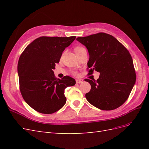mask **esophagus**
Wrapping results in <instances>:
<instances>
[{"label":"esophagus","instance_id":"34e87169","mask_svg":"<svg viewBox=\"0 0 149 149\" xmlns=\"http://www.w3.org/2000/svg\"><path fill=\"white\" fill-rule=\"evenodd\" d=\"M83 82V79H76V83L77 84H79V83H82Z\"/></svg>","mask_w":149,"mask_h":149}]
</instances>
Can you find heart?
<instances>
[{"label": "heart", "mask_w": 149, "mask_h": 149, "mask_svg": "<svg viewBox=\"0 0 149 149\" xmlns=\"http://www.w3.org/2000/svg\"><path fill=\"white\" fill-rule=\"evenodd\" d=\"M83 48H83V47H76V48H75V49H74L75 53H78L79 52H80V51L81 50V49H83Z\"/></svg>", "instance_id": "obj_1"}]
</instances>
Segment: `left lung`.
Here are the masks:
<instances>
[{"instance_id": "obj_1", "label": "left lung", "mask_w": 149, "mask_h": 149, "mask_svg": "<svg viewBox=\"0 0 149 149\" xmlns=\"http://www.w3.org/2000/svg\"><path fill=\"white\" fill-rule=\"evenodd\" d=\"M77 41L86 48L89 55L88 66L100 72L97 79H85L91 84V90L86 94L87 101L98 109L110 111L125 102L136 83V75L133 60L129 51L113 36L99 33Z\"/></svg>"}]
</instances>
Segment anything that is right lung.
Returning <instances> with one entry per match:
<instances>
[{"label": "right lung", "mask_w": 149, "mask_h": 149, "mask_svg": "<svg viewBox=\"0 0 149 149\" xmlns=\"http://www.w3.org/2000/svg\"><path fill=\"white\" fill-rule=\"evenodd\" d=\"M76 37H42L26 47L18 62L20 90L25 101L42 114H52L66 101L65 89L76 84L74 79L65 76L55 77L53 70L65 48Z\"/></svg>", "instance_id": "right-lung-1"}]
</instances>
